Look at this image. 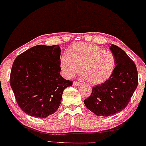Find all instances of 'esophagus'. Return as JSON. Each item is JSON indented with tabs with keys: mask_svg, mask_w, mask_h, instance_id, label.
I'll return each instance as SVG.
<instances>
[{
	"mask_svg": "<svg viewBox=\"0 0 146 146\" xmlns=\"http://www.w3.org/2000/svg\"><path fill=\"white\" fill-rule=\"evenodd\" d=\"M73 85L74 86H80L81 84H80V83H79V82H75V81H74V82H73Z\"/></svg>",
	"mask_w": 146,
	"mask_h": 146,
	"instance_id": "34e87169",
	"label": "esophagus"
}]
</instances>
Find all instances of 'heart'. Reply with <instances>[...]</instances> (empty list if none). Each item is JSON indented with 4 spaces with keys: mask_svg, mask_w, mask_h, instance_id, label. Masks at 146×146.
Instances as JSON below:
<instances>
[{
    "mask_svg": "<svg viewBox=\"0 0 146 146\" xmlns=\"http://www.w3.org/2000/svg\"><path fill=\"white\" fill-rule=\"evenodd\" d=\"M116 64L112 52L96 44L83 42L73 44L69 53H64L60 59V69L66 78H73L82 67V77L94 85L108 80L115 70Z\"/></svg>",
    "mask_w": 146,
    "mask_h": 146,
    "instance_id": "b5f03b06",
    "label": "heart"
}]
</instances>
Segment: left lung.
Instances as JSON below:
<instances>
[{"label":"left lung","mask_w":146,"mask_h":146,"mask_svg":"<svg viewBox=\"0 0 146 146\" xmlns=\"http://www.w3.org/2000/svg\"><path fill=\"white\" fill-rule=\"evenodd\" d=\"M110 50L116 58V67L111 77L92 88L86 106L97 116L110 117L125 109L138 84L135 64L126 52L112 44Z\"/></svg>","instance_id":"obj_1"}]
</instances>
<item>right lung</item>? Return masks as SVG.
Returning <instances> with one entry per match:
<instances>
[{
    "mask_svg": "<svg viewBox=\"0 0 146 146\" xmlns=\"http://www.w3.org/2000/svg\"><path fill=\"white\" fill-rule=\"evenodd\" d=\"M59 46L38 45L17 56L10 84L20 108L28 115L46 118L60 106L63 90L73 82L60 74Z\"/></svg>",
    "mask_w": 146,
    "mask_h": 146,
    "instance_id": "1",
    "label": "right lung"
}]
</instances>
